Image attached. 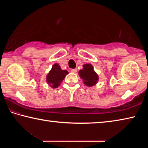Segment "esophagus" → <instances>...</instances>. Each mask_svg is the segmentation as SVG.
Instances as JSON below:
<instances>
[{"label": "esophagus", "instance_id": "obj_1", "mask_svg": "<svg viewBox=\"0 0 148 148\" xmlns=\"http://www.w3.org/2000/svg\"><path fill=\"white\" fill-rule=\"evenodd\" d=\"M71 72H73V73H76L77 72V69H71Z\"/></svg>", "mask_w": 148, "mask_h": 148}]
</instances>
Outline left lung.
<instances>
[{"instance_id":"left-lung-1","label":"left lung","mask_w":148,"mask_h":148,"mask_svg":"<svg viewBox=\"0 0 148 148\" xmlns=\"http://www.w3.org/2000/svg\"><path fill=\"white\" fill-rule=\"evenodd\" d=\"M80 77L84 79V83L87 86L91 87L97 84L99 77L98 75L94 71L93 67L91 64L83 65V69L79 71Z\"/></svg>"}]
</instances>
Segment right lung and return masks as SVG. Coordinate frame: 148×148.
Returning <instances> with one entry per match:
<instances>
[{"mask_svg":"<svg viewBox=\"0 0 148 148\" xmlns=\"http://www.w3.org/2000/svg\"><path fill=\"white\" fill-rule=\"evenodd\" d=\"M69 72L66 70H62L58 64H54L46 77L47 82L53 88H56L61 84Z\"/></svg>","mask_w":148,"mask_h":148,"instance_id":"add662e5","label":"right lung"}]
</instances>
